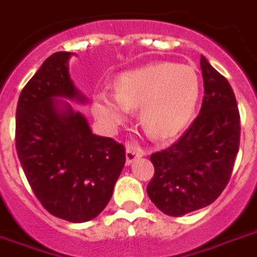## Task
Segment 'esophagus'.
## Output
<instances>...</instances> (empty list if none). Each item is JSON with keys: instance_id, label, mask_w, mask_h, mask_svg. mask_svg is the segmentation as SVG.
<instances>
[{"instance_id": "obj_1", "label": "esophagus", "mask_w": 257, "mask_h": 257, "mask_svg": "<svg viewBox=\"0 0 257 257\" xmlns=\"http://www.w3.org/2000/svg\"><path fill=\"white\" fill-rule=\"evenodd\" d=\"M144 156V150L137 148L134 145H127L126 148V163L127 165H131V164L136 161L137 158H140Z\"/></svg>"}]
</instances>
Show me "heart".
<instances>
[{"label": "heart", "instance_id": "obj_1", "mask_svg": "<svg viewBox=\"0 0 257 257\" xmlns=\"http://www.w3.org/2000/svg\"><path fill=\"white\" fill-rule=\"evenodd\" d=\"M199 97V76L190 65L149 63L128 70L116 80V93L94 94L92 111L108 131L126 123L131 109H140V120L149 136L167 140L190 123Z\"/></svg>", "mask_w": 257, "mask_h": 257}]
</instances>
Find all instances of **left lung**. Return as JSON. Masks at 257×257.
Listing matches in <instances>:
<instances>
[{
    "instance_id": "obj_1",
    "label": "left lung",
    "mask_w": 257,
    "mask_h": 257,
    "mask_svg": "<svg viewBox=\"0 0 257 257\" xmlns=\"http://www.w3.org/2000/svg\"><path fill=\"white\" fill-rule=\"evenodd\" d=\"M204 97L199 115L171 148L150 156L146 188L157 209L181 217L209 206L230 179L240 146V113L230 84L202 55Z\"/></svg>"
}]
</instances>
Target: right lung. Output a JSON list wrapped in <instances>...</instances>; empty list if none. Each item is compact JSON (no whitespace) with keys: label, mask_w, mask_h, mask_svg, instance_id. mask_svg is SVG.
Listing matches in <instances>:
<instances>
[{"label":"right lung","mask_w":257,"mask_h":257,"mask_svg":"<svg viewBox=\"0 0 257 257\" xmlns=\"http://www.w3.org/2000/svg\"><path fill=\"white\" fill-rule=\"evenodd\" d=\"M74 53L48 57L21 90L16 109V150L36 198L69 222L99 215L112 196L126 163L124 146L92 133L70 103L88 99L69 73Z\"/></svg>","instance_id":"add662e5"}]
</instances>
